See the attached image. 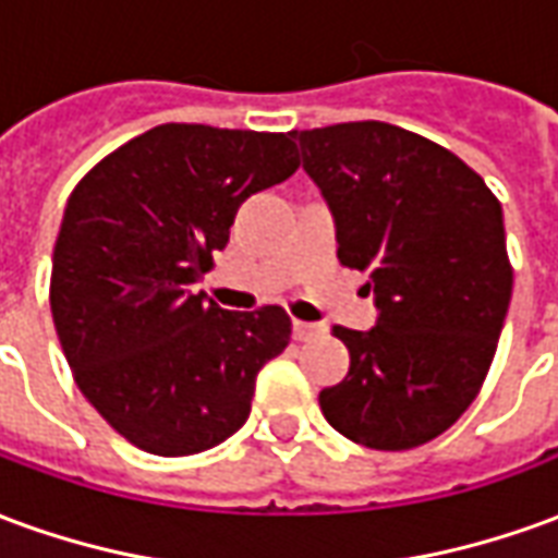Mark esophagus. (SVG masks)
<instances>
[{
    "instance_id": "obj_1",
    "label": "esophagus",
    "mask_w": 558,
    "mask_h": 558,
    "mask_svg": "<svg viewBox=\"0 0 558 558\" xmlns=\"http://www.w3.org/2000/svg\"><path fill=\"white\" fill-rule=\"evenodd\" d=\"M323 335V326L316 323H302V319H292V338L295 340H316Z\"/></svg>"
}]
</instances>
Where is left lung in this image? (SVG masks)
Segmentation results:
<instances>
[{
    "label": "left lung",
    "instance_id": "obj_1",
    "mask_svg": "<svg viewBox=\"0 0 558 558\" xmlns=\"http://www.w3.org/2000/svg\"><path fill=\"white\" fill-rule=\"evenodd\" d=\"M338 220L340 266L371 271L379 319L335 326L350 374L319 391L328 424L376 451L436 439L478 398L514 287L502 206L439 143L388 122L295 131Z\"/></svg>",
    "mask_w": 558,
    "mask_h": 558
}]
</instances>
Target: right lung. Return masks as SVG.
Returning <instances> with one entry per match:
<instances>
[{
    "mask_svg": "<svg viewBox=\"0 0 558 558\" xmlns=\"http://www.w3.org/2000/svg\"><path fill=\"white\" fill-rule=\"evenodd\" d=\"M299 170L290 134L158 125L71 191L50 311L71 374L148 454L215 448L251 415L256 374L287 350L283 307L223 311L194 292L244 199Z\"/></svg>",
    "mask_w": 558,
    "mask_h": 558,
    "instance_id": "obj_1",
    "label": "right lung"
}]
</instances>
